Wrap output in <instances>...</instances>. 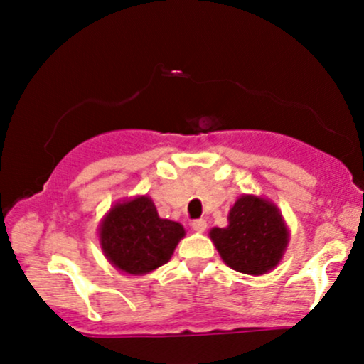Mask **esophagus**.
<instances>
[{
  "instance_id": "esophagus-1",
  "label": "esophagus",
  "mask_w": 364,
  "mask_h": 364,
  "mask_svg": "<svg viewBox=\"0 0 364 364\" xmlns=\"http://www.w3.org/2000/svg\"><path fill=\"white\" fill-rule=\"evenodd\" d=\"M191 228H193V231H196V232H203L207 229V220L205 219H195L193 223H191Z\"/></svg>"
}]
</instances>
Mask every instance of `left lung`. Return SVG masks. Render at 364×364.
<instances>
[{"label": "left lung", "mask_w": 364, "mask_h": 364, "mask_svg": "<svg viewBox=\"0 0 364 364\" xmlns=\"http://www.w3.org/2000/svg\"><path fill=\"white\" fill-rule=\"evenodd\" d=\"M210 240L232 270L262 275L282 258L287 229L275 205L258 196L245 195L229 212L228 228L212 229Z\"/></svg>", "instance_id": "1"}]
</instances>
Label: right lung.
<instances>
[{"label": "right lung", "mask_w": 364, "mask_h": 364, "mask_svg": "<svg viewBox=\"0 0 364 364\" xmlns=\"http://www.w3.org/2000/svg\"><path fill=\"white\" fill-rule=\"evenodd\" d=\"M183 236L181 224L161 219L152 200L139 196L111 208L99 237L112 265L140 275L168 263Z\"/></svg>", "instance_id": "obj_1"}]
</instances>
